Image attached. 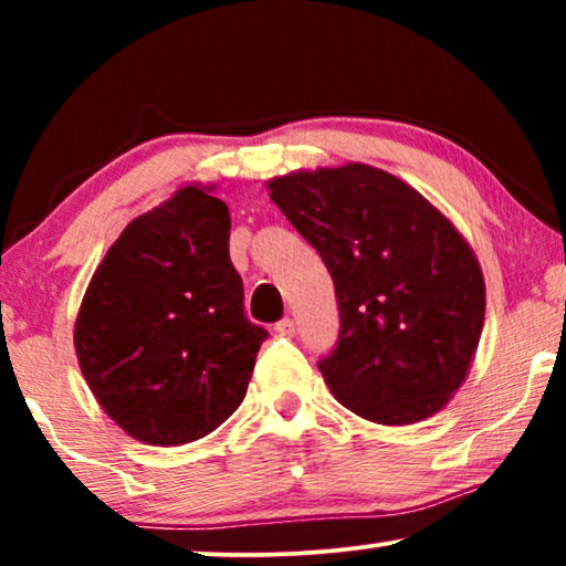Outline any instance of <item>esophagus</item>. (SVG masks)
Wrapping results in <instances>:
<instances>
[{
	"mask_svg": "<svg viewBox=\"0 0 566 566\" xmlns=\"http://www.w3.org/2000/svg\"><path fill=\"white\" fill-rule=\"evenodd\" d=\"M275 332H277V335H285V337L296 335V322H293L291 316H283V319L275 324Z\"/></svg>",
	"mask_w": 566,
	"mask_h": 566,
	"instance_id": "esophagus-1",
	"label": "esophagus"
}]
</instances>
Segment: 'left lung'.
Here are the masks:
<instances>
[{
  "mask_svg": "<svg viewBox=\"0 0 566 566\" xmlns=\"http://www.w3.org/2000/svg\"><path fill=\"white\" fill-rule=\"evenodd\" d=\"M270 198L327 265L339 337L319 360L339 405L412 424L448 405L484 327V277L453 223L384 169L270 180Z\"/></svg>",
  "mask_w": 566,
  "mask_h": 566,
  "instance_id": "1",
  "label": "left lung"
}]
</instances>
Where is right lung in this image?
<instances>
[{
    "label": "right lung",
    "mask_w": 566,
    "mask_h": 566,
    "mask_svg": "<svg viewBox=\"0 0 566 566\" xmlns=\"http://www.w3.org/2000/svg\"><path fill=\"white\" fill-rule=\"evenodd\" d=\"M229 229L227 203L188 185L123 229L84 293L82 374L105 412L149 446L219 428L268 339L244 314Z\"/></svg>",
    "instance_id": "right-lung-1"
}]
</instances>
